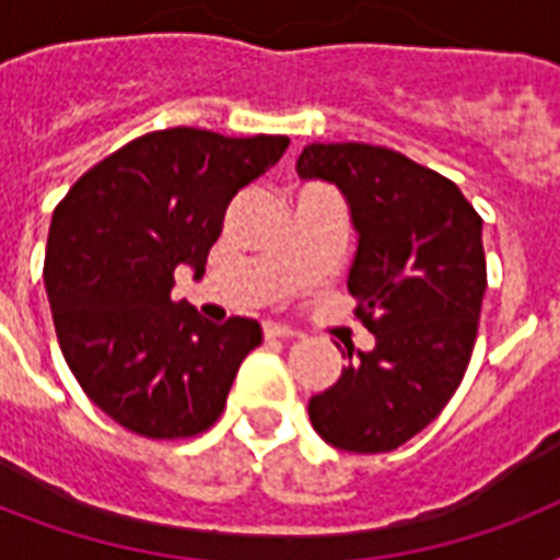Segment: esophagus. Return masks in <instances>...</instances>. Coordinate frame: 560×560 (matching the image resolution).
Listing matches in <instances>:
<instances>
[{
    "label": "esophagus",
    "instance_id": "1",
    "mask_svg": "<svg viewBox=\"0 0 560 560\" xmlns=\"http://www.w3.org/2000/svg\"><path fill=\"white\" fill-rule=\"evenodd\" d=\"M264 337H267V340H293L299 334L293 331V328H288V325L264 323Z\"/></svg>",
    "mask_w": 560,
    "mask_h": 560
}]
</instances>
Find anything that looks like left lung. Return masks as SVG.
<instances>
[{"label": "left lung", "mask_w": 560, "mask_h": 560, "mask_svg": "<svg viewBox=\"0 0 560 560\" xmlns=\"http://www.w3.org/2000/svg\"><path fill=\"white\" fill-rule=\"evenodd\" d=\"M296 171L349 200V290L374 334L311 398V424L342 451H395L447 407L470 363L488 284L482 218L456 183L381 144H307Z\"/></svg>", "instance_id": "obj_1"}]
</instances>
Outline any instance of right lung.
<instances>
[{
	"mask_svg": "<svg viewBox=\"0 0 560 560\" xmlns=\"http://www.w3.org/2000/svg\"><path fill=\"white\" fill-rule=\"evenodd\" d=\"M288 136L171 127L92 165L48 226V305L66 363L95 407L144 439L206 433L226 407L261 325L202 319L171 299L174 270L202 276L237 191L270 171Z\"/></svg>",
	"mask_w": 560,
	"mask_h": 560,
	"instance_id": "obj_1",
	"label": "right lung"
}]
</instances>
